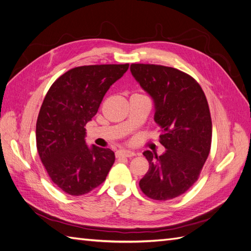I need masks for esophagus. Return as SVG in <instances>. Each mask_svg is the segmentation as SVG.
Segmentation results:
<instances>
[{"instance_id":"obj_1","label":"esophagus","mask_w":251,"mask_h":251,"mask_svg":"<svg viewBox=\"0 0 251 251\" xmlns=\"http://www.w3.org/2000/svg\"><path fill=\"white\" fill-rule=\"evenodd\" d=\"M117 156H123V157H127V158H131L134 157L136 154L134 153L133 151H128V150H120L117 151Z\"/></svg>"}]
</instances>
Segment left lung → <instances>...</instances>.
Segmentation results:
<instances>
[{
  "label": "left lung",
  "mask_w": 251,
  "mask_h": 251,
  "mask_svg": "<svg viewBox=\"0 0 251 251\" xmlns=\"http://www.w3.org/2000/svg\"><path fill=\"white\" fill-rule=\"evenodd\" d=\"M131 72L153 98L160 126V156L146 151L150 168L139 181L149 198L166 201L184 194L198 180L211 144V118L202 88L191 75L172 67L132 64Z\"/></svg>",
  "instance_id": "obj_1"
}]
</instances>
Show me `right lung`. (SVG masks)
Listing matches in <instances>:
<instances>
[{
  "label": "right lung",
  "instance_id": "obj_1",
  "mask_svg": "<svg viewBox=\"0 0 251 251\" xmlns=\"http://www.w3.org/2000/svg\"><path fill=\"white\" fill-rule=\"evenodd\" d=\"M125 65L73 68L52 83L36 121V148L52 182L65 193L81 196L100 186L115 161L110 149L86 143V125L98 111Z\"/></svg>",
  "mask_w": 251,
  "mask_h": 251
}]
</instances>
